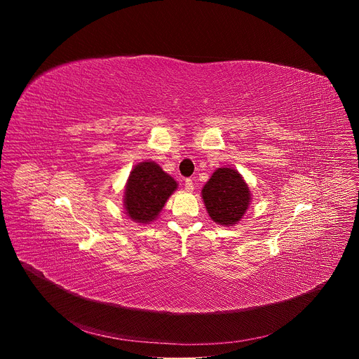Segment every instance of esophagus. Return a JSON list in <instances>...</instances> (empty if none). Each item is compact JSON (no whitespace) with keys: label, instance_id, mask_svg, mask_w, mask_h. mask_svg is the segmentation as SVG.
I'll return each instance as SVG.
<instances>
[{"label":"esophagus","instance_id":"1","mask_svg":"<svg viewBox=\"0 0 359 359\" xmlns=\"http://www.w3.org/2000/svg\"><path fill=\"white\" fill-rule=\"evenodd\" d=\"M184 189H186L187 191H193V189H194L193 179H186V180H184Z\"/></svg>","mask_w":359,"mask_h":359}]
</instances>
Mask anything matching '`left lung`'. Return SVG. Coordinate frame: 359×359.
Instances as JSON below:
<instances>
[{"label":"left lung","instance_id":"obj_1","mask_svg":"<svg viewBox=\"0 0 359 359\" xmlns=\"http://www.w3.org/2000/svg\"><path fill=\"white\" fill-rule=\"evenodd\" d=\"M204 206L212 220L222 226L236 224L250 204V190L237 170L217 169L203 190Z\"/></svg>","mask_w":359,"mask_h":359}]
</instances>
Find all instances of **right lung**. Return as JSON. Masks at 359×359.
Here are the masks:
<instances>
[{"label":"right lung","mask_w":359,"mask_h":359,"mask_svg":"<svg viewBox=\"0 0 359 359\" xmlns=\"http://www.w3.org/2000/svg\"><path fill=\"white\" fill-rule=\"evenodd\" d=\"M176 189L177 183L156 163H139L130 172L125 190L128 216L137 223L155 220Z\"/></svg>","instance_id":"add662e5"}]
</instances>
